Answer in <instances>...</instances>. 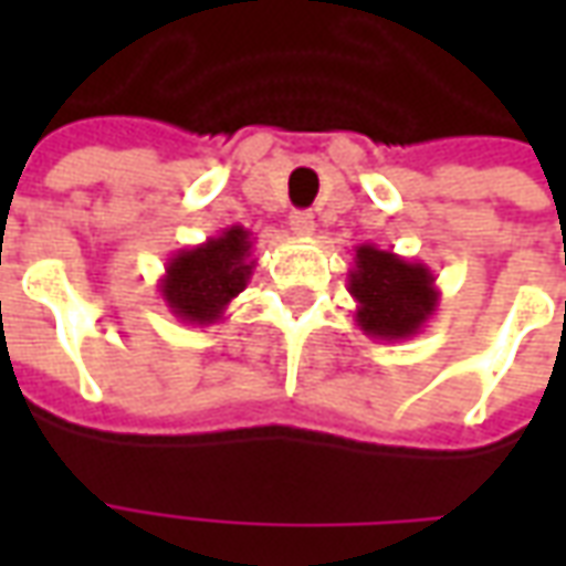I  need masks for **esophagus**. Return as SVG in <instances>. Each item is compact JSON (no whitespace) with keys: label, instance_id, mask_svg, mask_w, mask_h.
Listing matches in <instances>:
<instances>
[{"label":"esophagus","instance_id":"esophagus-1","mask_svg":"<svg viewBox=\"0 0 566 566\" xmlns=\"http://www.w3.org/2000/svg\"><path fill=\"white\" fill-rule=\"evenodd\" d=\"M291 230L296 235H312V230H315V214L312 211H294L291 214Z\"/></svg>","mask_w":566,"mask_h":566}]
</instances>
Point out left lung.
Returning <instances> with one entry per match:
<instances>
[{"label": "left lung", "mask_w": 566, "mask_h": 566, "mask_svg": "<svg viewBox=\"0 0 566 566\" xmlns=\"http://www.w3.org/2000/svg\"><path fill=\"white\" fill-rule=\"evenodd\" d=\"M348 294L355 296V321L369 339L400 343L421 333L439 306V287L424 263L406 260L376 245L355 248L348 270Z\"/></svg>", "instance_id": "obj_1"}]
</instances>
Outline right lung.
I'll return each mask as SVG.
<instances>
[{
  "instance_id": "add662e5",
  "label": "right lung",
  "mask_w": 566,
  "mask_h": 566,
  "mask_svg": "<svg viewBox=\"0 0 566 566\" xmlns=\"http://www.w3.org/2000/svg\"><path fill=\"white\" fill-rule=\"evenodd\" d=\"M254 239L245 227H227L193 248H181L166 260L160 296L175 318L209 327L223 318L227 306L251 282L258 260L251 258Z\"/></svg>"
}]
</instances>
